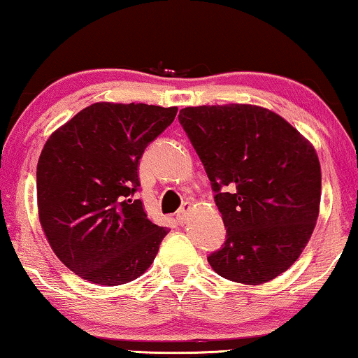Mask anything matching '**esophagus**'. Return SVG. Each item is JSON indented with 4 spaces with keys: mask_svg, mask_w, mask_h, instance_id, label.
<instances>
[{
    "mask_svg": "<svg viewBox=\"0 0 358 358\" xmlns=\"http://www.w3.org/2000/svg\"><path fill=\"white\" fill-rule=\"evenodd\" d=\"M190 208H192V203L190 202H185L182 205V208H180V210L176 212V219H178L180 224H185V222H187L188 212H190Z\"/></svg>",
    "mask_w": 358,
    "mask_h": 358,
    "instance_id": "obj_1",
    "label": "esophagus"
}]
</instances>
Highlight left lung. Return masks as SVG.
I'll list each match as a JSON object with an SVG mask.
<instances>
[{"label":"left lung","mask_w":358,"mask_h":358,"mask_svg":"<svg viewBox=\"0 0 358 358\" xmlns=\"http://www.w3.org/2000/svg\"><path fill=\"white\" fill-rule=\"evenodd\" d=\"M215 193L227 236L208 256L229 281L262 285L285 273L310 241L322 171L315 148L273 110L199 106L178 114Z\"/></svg>","instance_id":"obj_1"}]
</instances>
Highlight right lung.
Wrapping results in <instances>:
<instances>
[{
  "mask_svg": "<svg viewBox=\"0 0 358 358\" xmlns=\"http://www.w3.org/2000/svg\"><path fill=\"white\" fill-rule=\"evenodd\" d=\"M176 108L96 102L48 138L36 166L45 236L72 273L119 286L141 276L168 234L148 219L138 165Z\"/></svg>",
  "mask_w": 358,
  "mask_h": 358,
  "instance_id": "right-lung-1",
  "label": "right lung"
}]
</instances>
